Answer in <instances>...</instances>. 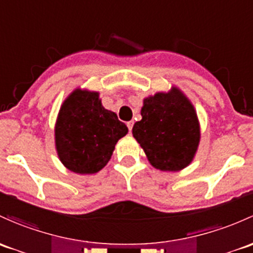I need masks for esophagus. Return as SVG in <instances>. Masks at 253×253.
Here are the masks:
<instances>
[{
    "label": "esophagus",
    "mask_w": 253,
    "mask_h": 253,
    "mask_svg": "<svg viewBox=\"0 0 253 253\" xmlns=\"http://www.w3.org/2000/svg\"><path fill=\"white\" fill-rule=\"evenodd\" d=\"M133 124H134L133 121H128V122H127V127H128V131L129 132H131L132 128H133Z\"/></svg>",
    "instance_id": "1"
}]
</instances>
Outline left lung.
<instances>
[{
    "mask_svg": "<svg viewBox=\"0 0 253 253\" xmlns=\"http://www.w3.org/2000/svg\"><path fill=\"white\" fill-rule=\"evenodd\" d=\"M142 120L132 133L149 162L160 171H180L193 161L200 143L194 105L177 87L143 100Z\"/></svg>",
    "mask_w": 253,
    "mask_h": 253,
    "instance_id": "8db88e82",
    "label": "left lung"
}]
</instances>
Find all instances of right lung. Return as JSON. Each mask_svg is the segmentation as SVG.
<instances>
[{
	"instance_id": "add662e5",
	"label": "right lung",
	"mask_w": 253,
	"mask_h": 253,
	"mask_svg": "<svg viewBox=\"0 0 253 253\" xmlns=\"http://www.w3.org/2000/svg\"><path fill=\"white\" fill-rule=\"evenodd\" d=\"M128 128L106 110L99 93L76 88L64 100L55 122V149L71 172L93 174L110 160L116 143Z\"/></svg>"
}]
</instances>
